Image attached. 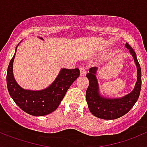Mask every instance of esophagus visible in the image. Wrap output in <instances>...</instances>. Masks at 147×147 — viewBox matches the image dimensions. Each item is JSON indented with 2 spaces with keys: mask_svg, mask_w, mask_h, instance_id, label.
Returning a JSON list of instances; mask_svg holds the SVG:
<instances>
[{
  "mask_svg": "<svg viewBox=\"0 0 147 147\" xmlns=\"http://www.w3.org/2000/svg\"><path fill=\"white\" fill-rule=\"evenodd\" d=\"M80 75L81 76H85L86 74V71L85 70V67H80Z\"/></svg>",
  "mask_w": 147,
  "mask_h": 147,
  "instance_id": "obj_1",
  "label": "esophagus"
}]
</instances>
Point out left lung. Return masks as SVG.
Returning <instances> with one entry per match:
<instances>
[{
	"instance_id": "1",
	"label": "left lung",
	"mask_w": 147,
	"mask_h": 147,
	"mask_svg": "<svg viewBox=\"0 0 147 147\" xmlns=\"http://www.w3.org/2000/svg\"><path fill=\"white\" fill-rule=\"evenodd\" d=\"M125 46L134 58L137 67V82L131 93L121 98H105L99 93L98 81L96 80V67H90L86 75L89 80V86L86 90V101L90 111L96 117L111 120L121 117L129 112L137 102L141 88V70L134 50L128 43Z\"/></svg>"
}]
</instances>
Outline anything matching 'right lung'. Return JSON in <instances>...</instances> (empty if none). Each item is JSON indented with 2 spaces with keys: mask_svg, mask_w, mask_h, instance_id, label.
<instances>
[{
  "mask_svg": "<svg viewBox=\"0 0 147 147\" xmlns=\"http://www.w3.org/2000/svg\"><path fill=\"white\" fill-rule=\"evenodd\" d=\"M39 38L42 40V37ZM16 50L10 60L6 74L7 88L11 97L18 107L30 115L42 116L54 112L62 102L70 86L80 76L79 68L61 69L54 82L42 90H25L16 82L13 75V62Z\"/></svg>",
  "mask_w": 147,
  "mask_h": 147,
  "instance_id": "right-lung-1",
  "label": "right lung"
}]
</instances>
